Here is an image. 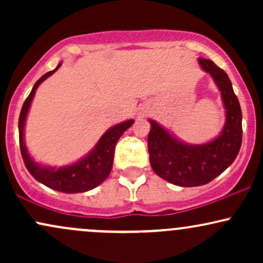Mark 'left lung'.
I'll return each instance as SVG.
<instances>
[{"label":"left lung","mask_w":263,"mask_h":263,"mask_svg":"<svg viewBox=\"0 0 263 263\" xmlns=\"http://www.w3.org/2000/svg\"><path fill=\"white\" fill-rule=\"evenodd\" d=\"M198 62L200 68L211 75L221 92L226 110L221 134L208 143L188 144L149 120L151 167L157 176L179 186H199L215 179L232 164L242 142V114L228 74L213 60L199 58Z\"/></svg>","instance_id":"left-lung-1"}]
</instances>
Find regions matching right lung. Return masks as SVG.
Instances as JSON below:
<instances>
[{
    "instance_id": "1",
    "label": "right lung",
    "mask_w": 263,
    "mask_h": 263,
    "mask_svg": "<svg viewBox=\"0 0 263 263\" xmlns=\"http://www.w3.org/2000/svg\"><path fill=\"white\" fill-rule=\"evenodd\" d=\"M62 63L52 71H48L39 79L33 86L31 93L26 99L23 104L22 110L20 114V120H18V129H20V147L21 155H22L23 162H25L27 170L32 174L38 182H41L48 188L58 190V192L68 193V194H74V193H83L91 190L95 186L100 185L105 179L108 177L111 170H112L114 163V153L115 146L117 141L121 137L123 132L129 128L134 123V120H127L114 127L108 128L101 138L99 140L96 146L93 147L91 152L86 155L84 158L77 163L65 167H45L41 165L39 163L34 162V159L28 155V151L25 144V123L26 117L28 114L29 106H31L33 96H34L35 90L41 85L42 81H44L48 77L55 73L59 69Z\"/></svg>"
}]
</instances>
